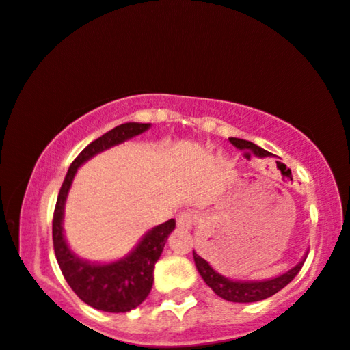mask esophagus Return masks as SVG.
<instances>
[{
  "label": "esophagus",
  "mask_w": 350,
  "mask_h": 350,
  "mask_svg": "<svg viewBox=\"0 0 350 350\" xmlns=\"http://www.w3.org/2000/svg\"><path fill=\"white\" fill-rule=\"evenodd\" d=\"M197 215L193 212H180L178 215V226L180 230H192L196 225Z\"/></svg>",
  "instance_id": "esophagus-1"
}]
</instances>
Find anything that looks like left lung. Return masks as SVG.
<instances>
[{"label":"left lung","mask_w":350,"mask_h":350,"mask_svg":"<svg viewBox=\"0 0 350 350\" xmlns=\"http://www.w3.org/2000/svg\"><path fill=\"white\" fill-rule=\"evenodd\" d=\"M231 145L237 146L238 150L246 151V154H252V157L258 158H267L271 157V153L266 151L260 146L254 145L252 142L241 140V138H230ZM193 254V262H196L197 271H199L200 277L204 279L205 284L208 285L213 292L217 293L218 297H221L223 300L234 301V303H252L264 300V298H269L275 295L279 290H282L285 285H288L290 282L295 279V275L300 272V269L305 262L306 258H303L297 266H293L290 271L280 273V275L272 277V279L266 280H233L230 277L221 275L220 272H217L215 269L208 264V260L200 258L196 251Z\"/></svg>","instance_id":"8db88e82"}]
</instances>
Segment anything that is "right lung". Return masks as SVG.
I'll return each mask as SVG.
<instances>
[{"label": "right lung", "instance_id": "obj_1", "mask_svg": "<svg viewBox=\"0 0 350 350\" xmlns=\"http://www.w3.org/2000/svg\"><path fill=\"white\" fill-rule=\"evenodd\" d=\"M150 127L151 124L127 122L90 143L71 163L55 205L52 226L53 250L63 277L84 303L109 313H125L137 308L148 297L153 287L154 264L161 256L167 237L176 228V220L171 218L146 231L137 246L124 258L112 262H91L75 254L63 234L66 197L81 164L112 146L146 132Z\"/></svg>", "mask_w": 350, "mask_h": 350}]
</instances>
